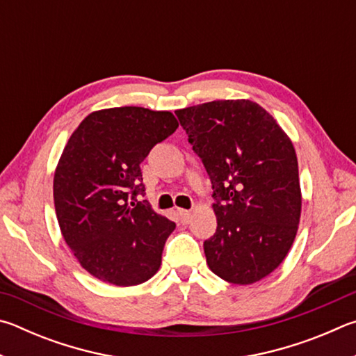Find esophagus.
Wrapping results in <instances>:
<instances>
[{
    "instance_id": "esophagus-1",
    "label": "esophagus",
    "mask_w": 356,
    "mask_h": 356,
    "mask_svg": "<svg viewBox=\"0 0 356 356\" xmlns=\"http://www.w3.org/2000/svg\"><path fill=\"white\" fill-rule=\"evenodd\" d=\"M179 216H180V221L182 224H188L191 221V211L190 210H184V209H179L177 210Z\"/></svg>"
}]
</instances>
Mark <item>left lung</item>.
Returning a JSON list of instances; mask_svg holds the SVG:
<instances>
[{"label": "left lung", "instance_id": "left-lung-1", "mask_svg": "<svg viewBox=\"0 0 356 356\" xmlns=\"http://www.w3.org/2000/svg\"><path fill=\"white\" fill-rule=\"evenodd\" d=\"M213 186L216 234L207 264L222 280L252 285L280 266L299 229L297 156L274 116L250 99L176 111Z\"/></svg>", "mask_w": 356, "mask_h": 356}]
</instances>
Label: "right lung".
I'll return each instance as SVG.
<instances>
[{"instance_id":"1","label":"right lung","mask_w":356,"mask_h":356,"mask_svg":"<svg viewBox=\"0 0 356 356\" xmlns=\"http://www.w3.org/2000/svg\"><path fill=\"white\" fill-rule=\"evenodd\" d=\"M179 127L171 112L145 107L95 111L71 134L54 171L62 236L81 266L115 286L157 273L176 224L152 210L140 163Z\"/></svg>"}]
</instances>
